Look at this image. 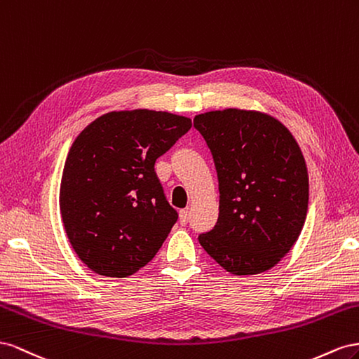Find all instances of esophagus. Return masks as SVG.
Listing matches in <instances>:
<instances>
[{
	"mask_svg": "<svg viewBox=\"0 0 359 359\" xmlns=\"http://www.w3.org/2000/svg\"><path fill=\"white\" fill-rule=\"evenodd\" d=\"M179 221L182 225H187L189 221V210L188 209H183L179 212Z\"/></svg>",
	"mask_w": 359,
	"mask_h": 359,
	"instance_id": "obj_1",
	"label": "esophagus"
}]
</instances>
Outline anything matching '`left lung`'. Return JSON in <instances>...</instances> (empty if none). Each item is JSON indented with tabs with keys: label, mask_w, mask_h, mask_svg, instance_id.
Instances as JSON below:
<instances>
[{
	"label": "left lung",
	"mask_w": 359,
	"mask_h": 359,
	"mask_svg": "<svg viewBox=\"0 0 359 359\" xmlns=\"http://www.w3.org/2000/svg\"><path fill=\"white\" fill-rule=\"evenodd\" d=\"M212 151L219 217L200 243L233 275L272 269L298 241L309 210V171L292 132L260 111L227 108L194 118Z\"/></svg>",
	"instance_id": "1"
}]
</instances>
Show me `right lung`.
<instances>
[{
  "label": "right lung",
  "mask_w": 359,
  "mask_h": 359,
  "mask_svg": "<svg viewBox=\"0 0 359 359\" xmlns=\"http://www.w3.org/2000/svg\"><path fill=\"white\" fill-rule=\"evenodd\" d=\"M167 111H111L72 144L60 212L72 248L93 272L125 278L155 257L177 221L156 159L191 129Z\"/></svg>",
  "instance_id": "add662e5"
}]
</instances>
